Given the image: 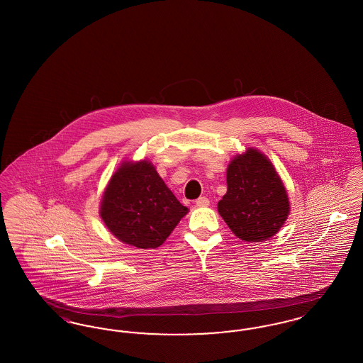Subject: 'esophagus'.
Here are the masks:
<instances>
[{
	"mask_svg": "<svg viewBox=\"0 0 363 363\" xmlns=\"http://www.w3.org/2000/svg\"><path fill=\"white\" fill-rule=\"evenodd\" d=\"M196 206L197 207H207V206H209V200H208L207 197H199L196 200Z\"/></svg>",
	"mask_w": 363,
	"mask_h": 363,
	"instance_id": "1",
	"label": "esophagus"
}]
</instances>
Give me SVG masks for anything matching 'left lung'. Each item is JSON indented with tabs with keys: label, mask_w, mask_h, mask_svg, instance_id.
I'll list each match as a JSON object with an SVG mask.
<instances>
[{
	"label": "left lung",
	"mask_w": 363,
	"mask_h": 363,
	"mask_svg": "<svg viewBox=\"0 0 363 363\" xmlns=\"http://www.w3.org/2000/svg\"><path fill=\"white\" fill-rule=\"evenodd\" d=\"M218 211L243 241H265L275 235L290 212L286 188L272 163L249 148L227 169V193Z\"/></svg>",
	"instance_id": "left-lung-1"
}]
</instances>
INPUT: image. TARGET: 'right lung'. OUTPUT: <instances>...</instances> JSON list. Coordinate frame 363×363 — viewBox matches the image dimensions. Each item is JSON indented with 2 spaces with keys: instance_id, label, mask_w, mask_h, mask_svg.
<instances>
[{
  "instance_id": "right-lung-1",
  "label": "right lung",
  "mask_w": 363,
  "mask_h": 363,
  "mask_svg": "<svg viewBox=\"0 0 363 363\" xmlns=\"http://www.w3.org/2000/svg\"><path fill=\"white\" fill-rule=\"evenodd\" d=\"M188 213L147 160L123 163L104 190L101 216L120 240L155 249Z\"/></svg>"
}]
</instances>
